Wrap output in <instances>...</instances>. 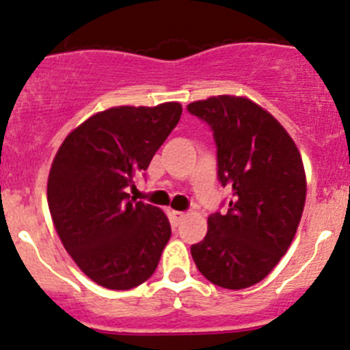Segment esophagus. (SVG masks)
<instances>
[{"instance_id": "esophagus-1", "label": "esophagus", "mask_w": 350, "mask_h": 350, "mask_svg": "<svg viewBox=\"0 0 350 350\" xmlns=\"http://www.w3.org/2000/svg\"><path fill=\"white\" fill-rule=\"evenodd\" d=\"M172 218H173V221H175V223H180L182 219L185 218V213H182V211H172Z\"/></svg>"}]
</instances>
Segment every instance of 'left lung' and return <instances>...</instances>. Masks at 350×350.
Masks as SVG:
<instances>
[{
	"label": "left lung",
	"mask_w": 350,
	"mask_h": 350,
	"mask_svg": "<svg viewBox=\"0 0 350 350\" xmlns=\"http://www.w3.org/2000/svg\"><path fill=\"white\" fill-rule=\"evenodd\" d=\"M213 132L218 180L228 208L208 218V234L191 247L211 284L241 291L258 284L287 252L306 202V175L291 135L268 111L237 96L187 106Z\"/></svg>",
	"instance_id": "left-lung-1"
}]
</instances>
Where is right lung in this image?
I'll list each match as a JSON object with an SVG mask.
<instances>
[{
    "label": "right lung",
    "mask_w": 350,
    "mask_h": 350,
    "mask_svg": "<svg viewBox=\"0 0 350 350\" xmlns=\"http://www.w3.org/2000/svg\"><path fill=\"white\" fill-rule=\"evenodd\" d=\"M178 103L96 113L55 156L48 204L66 252L98 285L129 291L148 280L172 235L159 208L127 194L177 127Z\"/></svg>",
    "instance_id": "right-lung-1"
}]
</instances>
